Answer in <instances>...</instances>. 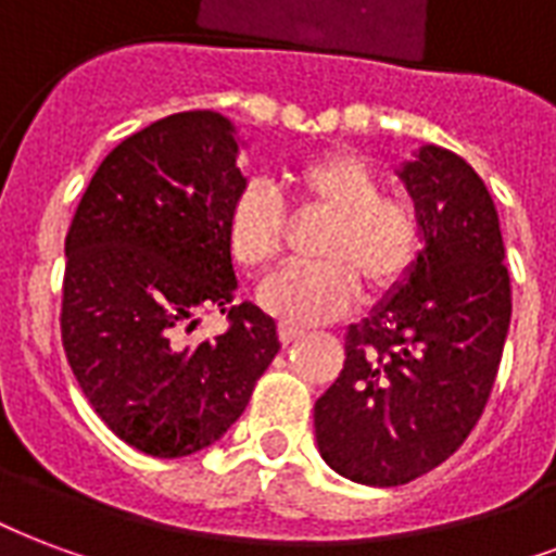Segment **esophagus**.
Wrapping results in <instances>:
<instances>
[{"label": "esophagus", "instance_id": "obj_1", "mask_svg": "<svg viewBox=\"0 0 556 556\" xmlns=\"http://www.w3.org/2000/svg\"><path fill=\"white\" fill-rule=\"evenodd\" d=\"M302 333H304V328H299V325H290V323L278 325V340H281L283 345H287V342L299 340Z\"/></svg>", "mask_w": 556, "mask_h": 556}]
</instances>
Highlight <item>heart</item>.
Wrapping results in <instances>:
<instances>
[{
	"instance_id": "heart-1",
	"label": "heart",
	"mask_w": 556,
	"mask_h": 556,
	"mask_svg": "<svg viewBox=\"0 0 556 556\" xmlns=\"http://www.w3.org/2000/svg\"><path fill=\"white\" fill-rule=\"evenodd\" d=\"M290 193L331 214L316 243L319 263L287 266L261 287V304L293 325L325 323L349 311L361 283L372 295L395 290L419 257V219L402 195L381 193V178L352 152L313 154L287 173ZM228 252L249 273L269 269L283 249L281 199L252 184L228 211Z\"/></svg>"
}]
</instances>
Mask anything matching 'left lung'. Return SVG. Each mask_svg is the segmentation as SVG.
I'll return each instance as SVG.
<instances>
[{
    "instance_id": "8db88e82",
    "label": "left lung",
    "mask_w": 556,
    "mask_h": 556,
    "mask_svg": "<svg viewBox=\"0 0 556 556\" xmlns=\"http://www.w3.org/2000/svg\"><path fill=\"white\" fill-rule=\"evenodd\" d=\"M399 178L425 249L349 328L340 378L313 407L323 460L366 486L416 481L460 448L490 402L513 313L498 214L478 173L421 146Z\"/></svg>"
}]
</instances>
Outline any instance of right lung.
I'll return each instance as SVG.
<instances>
[{"instance_id":"right-lung-1","label":"right lung","mask_w":556,"mask_h":556,"mask_svg":"<svg viewBox=\"0 0 556 556\" xmlns=\"http://www.w3.org/2000/svg\"><path fill=\"white\" fill-rule=\"evenodd\" d=\"M237 152L216 111L164 116L104 157L66 231L61 340L75 381L119 440L164 460L219 440L281 349L273 316L233 302ZM199 309L225 312L229 331L187 346Z\"/></svg>"}]
</instances>
